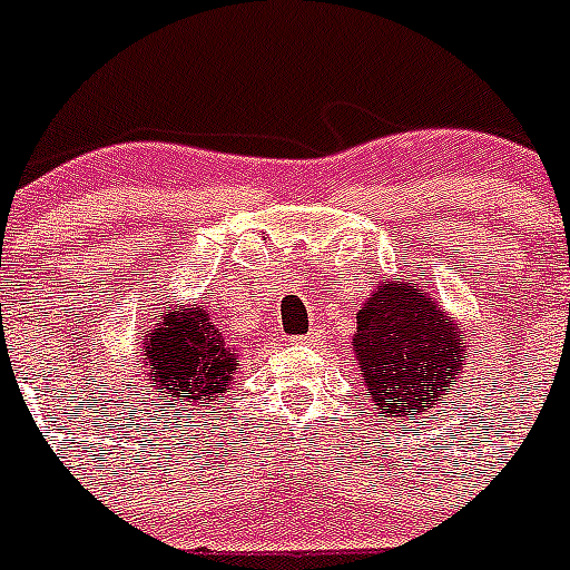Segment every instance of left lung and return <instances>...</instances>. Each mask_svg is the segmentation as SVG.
I'll return each mask as SVG.
<instances>
[{
	"label": "left lung",
	"instance_id": "8db88e82",
	"mask_svg": "<svg viewBox=\"0 0 570 570\" xmlns=\"http://www.w3.org/2000/svg\"><path fill=\"white\" fill-rule=\"evenodd\" d=\"M464 332L419 284L391 278L357 312L354 357L382 413L413 419L444 402L464 371Z\"/></svg>",
	"mask_w": 570,
	"mask_h": 570
}]
</instances>
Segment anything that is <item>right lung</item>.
Returning a JSON list of instances; mask_svg holds the SVG:
<instances>
[{
    "instance_id": "right-lung-1",
    "label": "right lung",
    "mask_w": 570,
    "mask_h": 570,
    "mask_svg": "<svg viewBox=\"0 0 570 570\" xmlns=\"http://www.w3.org/2000/svg\"><path fill=\"white\" fill-rule=\"evenodd\" d=\"M238 354L222 334L219 317L207 306L174 309L163 306L148 326L140 348L146 391L163 393L171 411H205L227 393L236 374ZM179 416V413H177Z\"/></svg>"
}]
</instances>
